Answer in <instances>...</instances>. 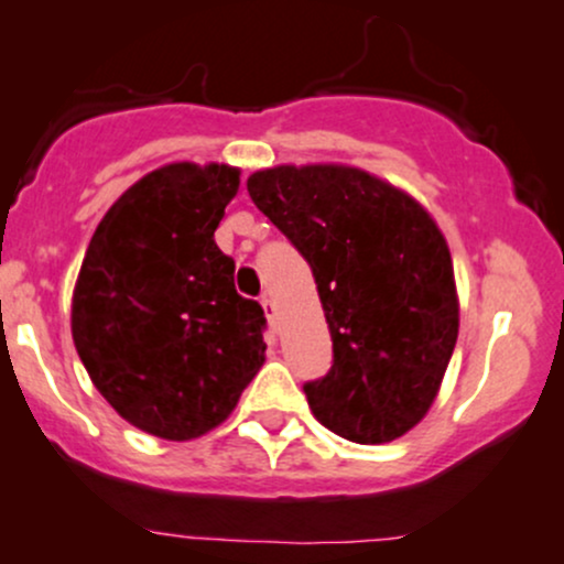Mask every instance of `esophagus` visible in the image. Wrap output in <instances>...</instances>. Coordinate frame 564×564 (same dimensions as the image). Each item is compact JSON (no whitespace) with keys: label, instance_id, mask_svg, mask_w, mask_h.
<instances>
[{"label":"esophagus","instance_id":"34e87169","mask_svg":"<svg viewBox=\"0 0 564 564\" xmlns=\"http://www.w3.org/2000/svg\"><path fill=\"white\" fill-rule=\"evenodd\" d=\"M262 307H264V316H267V322H270V327L275 329V305H272V300L267 297V294H262Z\"/></svg>","mask_w":564,"mask_h":564}]
</instances>
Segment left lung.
<instances>
[{
    "label": "left lung",
    "instance_id": "1",
    "mask_svg": "<svg viewBox=\"0 0 564 564\" xmlns=\"http://www.w3.org/2000/svg\"><path fill=\"white\" fill-rule=\"evenodd\" d=\"M248 194L316 278L332 367L302 387L313 416L365 446L405 435L435 402L459 335L446 237L416 199L343 164L259 170Z\"/></svg>",
    "mask_w": 564,
    "mask_h": 564
}]
</instances>
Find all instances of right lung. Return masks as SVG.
Returning <instances> with one entry per match:
<instances>
[{
  "instance_id": "obj_1",
  "label": "right lung",
  "mask_w": 564,
  "mask_h": 564,
  "mask_svg": "<svg viewBox=\"0 0 564 564\" xmlns=\"http://www.w3.org/2000/svg\"><path fill=\"white\" fill-rule=\"evenodd\" d=\"M240 186L229 164L175 162L112 203L73 294V340L129 424L192 441L235 411L264 365V311L213 240Z\"/></svg>"
}]
</instances>
